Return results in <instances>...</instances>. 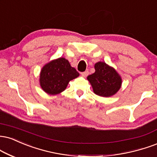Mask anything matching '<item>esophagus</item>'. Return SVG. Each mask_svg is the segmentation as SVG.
I'll return each mask as SVG.
<instances>
[{
	"label": "esophagus",
	"mask_w": 157,
	"mask_h": 157,
	"mask_svg": "<svg viewBox=\"0 0 157 157\" xmlns=\"http://www.w3.org/2000/svg\"><path fill=\"white\" fill-rule=\"evenodd\" d=\"M88 74H89V71H83V72L81 73V75H82L83 77H87L88 75Z\"/></svg>",
	"instance_id": "1"
}]
</instances>
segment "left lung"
Returning a JSON list of instances; mask_svg holds the SVG:
<instances>
[{
	"label": "left lung",
	"instance_id": "1",
	"mask_svg": "<svg viewBox=\"0 0 157 157\" xmlns=\"http://www.w3.org/2000/svg\"><path fill=\"white\" fill-rule=\"evenodd\" d=\"M94 67L95 72L87 77L93 87L94 93L104 97L114 95L121 86L119 75L105 62H98Z\"/></svg>",
	"mask_w": 157,
	"mask_h": 157
}]
</instances>
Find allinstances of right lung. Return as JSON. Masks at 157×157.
I'll use <instances>...</instances> for the list:
<instances>
[{
	"label": "right lung",
	"mask_w": 157,
	"mask_h": 157,
	"mask_svg": "<svg viewBox=\"0 0 157 157\" xmlns=\"http://www.w3.org/2000/svg\"><path fill=\"white\" fill-rule=\"evenodd\" d=\"M79 76L75 68L64 58H60L46 64L40 74V85L49 94H57L63 91L69 82Z\"/></svg>",
	"instance_id": "1"
}]
</instances>
